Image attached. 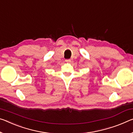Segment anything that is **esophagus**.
Segmentation results:
<instances>
[{"instance_id": "1", "label": "esophagus", "mask_w": 133, "mask_h": 133, "mask_svg": "<svg viewBox=\"0 0 133 133\" xmlns=\"http://www.w3.org/2000/svg\"><path fill=\"white\" fill-rule=\"evenodd\" d=\"M65 61H66V62L67 63H70L71 62V60H70V59H66Z\"/></svg>"}]
</instances>
